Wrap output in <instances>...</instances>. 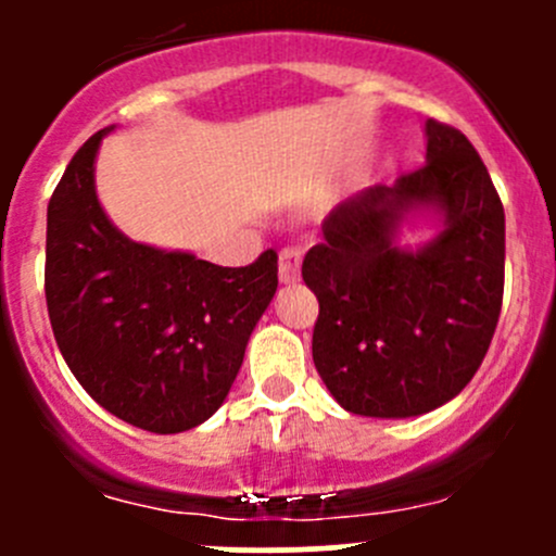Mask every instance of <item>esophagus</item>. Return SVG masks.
I'll use <instances>...</instances> for the list:
<instances>
[{"label":"esophagus","mask_w":556,"mask_h":556,"mask_svg":"<svg viewBox=\"0 0 556 556\" xmlns=\"http://www.w3.org/2000/svg\"><path fill=\"white\" fill-rule=\"evenodd\" d=\"M301 277V250L299 247H285L279 252V282L293 285Z\"/></svg>","instance_id":"1"}]
</instances>
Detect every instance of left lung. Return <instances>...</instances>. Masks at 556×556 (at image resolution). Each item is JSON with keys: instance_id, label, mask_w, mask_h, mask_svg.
Here are the masks:
<instances>
[{"instance_id": "obj_1", "label": "left lung", "mask_w": 556, "mask_h": 556, "mask_svg": "<svg viewBox=\"0 0 556 556\" xmlns=\"http://www.w3.org/2000/svg\"><path fill=\"white\" fill-rule=\"evenodd\" d=\"M425 131V164L336 206L301 268L319 301L314 366L330 395L361 417L444 406L479 371L501 317V195L463 131L439 121ZM417 205L441 208L445 231L408 253L394 231Z\"/></svg>"}]
</instances>
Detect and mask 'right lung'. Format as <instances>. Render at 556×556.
I'll list each match as a JSON object with an SVG mask.
<instances>
[{"mask_svg":"<svg viewBox=\"0 0 556 556\" xmlns=\"http://www.w3.org/2000/svg\"><path fill=\"white\" fill-rule=\"evenodd\" d=\"M97 131L48 204L45 301L83 390L134 428L182 433L220 408L277 293V252L242 268L123 237L93 188Z\"/></svg>","mask_w":556,"mask_h":556,"instance_id":"obj_1","label":"right lung"}]
</instances>
